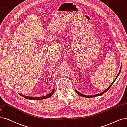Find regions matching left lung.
Wrapping results in <instances>:
<instances>
[{
  "label": "left lung",
  "mask_w": 127,
  "mask_h": 127,
  "mask_svg": "<svg viewBox=\"0 0 127 127\" xmlns=\"http://www.w3.org/2000/svg\"><path fill=\"white\" fill-rule=\"evenodd\" d=\"M121 69H122V66H121V67H120V70H119V73L118 74V75H117V77H116V78L115 79V80H114V81L112 82V84L110 85L108 87V88L107 89H106L105 90V91H104L103 92H102V93H99V94H97V95H82V94H81V93H80V92H78L76 90H75V91H76V92L77 93V94H78L79 95H80L81 96H83V97H87V98H89V97H95V96H100V95H102L104 93H105V92H106V91H107L109 89V88H110V87H111V86H112V85L113 84V83L114 82H115V81L116 80V79H117V78L118 77V76H119V74H120V71H121Z\"/></svg>",
  "instance_id": "1"
}]
</instances>
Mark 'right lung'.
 <instances>
[{"mask_svg": "<svg viewBox=\"0 0 127 127\" xmlns=\"http://www.w3.org/2000/svg\"><path fill=\"white\" fill-rule=\"evenodd\" d=\"M54 92V88L52 90V92H51L49 94L45 95V96H42L41 97H32V96H25L24 95H23L21 94V93H19V94L22 96L24 97V98H26V99H29V100H43V99H45V98H47L51 97V96H52V95L53 94V93Z\"/></svg>", "mask_w": 127, "mask_h": 127, "instance_id": "obj_1", "label": "right lung"}]
</instances>
